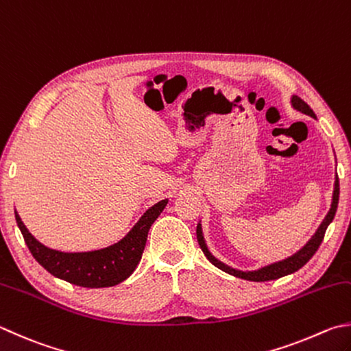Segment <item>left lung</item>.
I'll return each mask as SVG.
<instances>
[{"label": "left lung", "mask_w": 351, "mask_h": 351, "mask_svg": "<svg viewBox=\"0 0 351 351\" xmlns=\"http://www.w3.org/2000/svg\"><path fill=\"white\" fill-rule=\"evenodd\" d=\"M292 104L293 107L301 111V113L304 114H308L312 117H316L313 110L308 107V105L302 101L301 97L298 96H293L292 97ZM338 202H339V178L336 177L335 180V191H333V202H332V208H330L327 217L324 218V221L321 223V226L318 228V230H316V234L312 237V240H310L306 246H304L300 252H296L295 255H292L290 258H287V260H282L280 263H275V264H270V266H266L263 267L260 270H255V272H241V270H235V269H230L228 267L226 264L220 263L218 260H215V258L209 254V250L206 247V244H204V240H203V235H202V228L200 224L197 226V240H198V244H200V247L203 250V254L206 255L208 260L214 264L215 267L221 269L223 272H226L229 275H234L237 276V278H241V280H247V281H256V282H261V281H270V280H278L281 278V276H286L289 274H293L296 272V270L301 269L304 264H306L310 258H312L315 255L316 250H318L319 244L322 243L324 240V235H326V230H327V226L330 223H332L333 217L336 214V209H338Z\"/></svg>", "instance_id": "obj_1"}]
</instances>
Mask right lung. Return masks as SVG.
<instances>
[{
  "label": "right lung",
  "instance_id": "1",
  "mask_svg": "<svg viewBox=\"0 0 351 351\" xmlns=\"http://www.w3.org/2000/svg\"><path fill=\"white\" fill-rule=\"evenodd\" d=\"M167 203L168 200H162L148 209L133 230L114 246L82 254H65L43 246L33 238L16 213L15 218L33 258L47 272L75 286L101 289L116 286L134 272L147 244L151 224L160 215Z\"/></svg>",
  "mask_w": 351,
  "mask_h": 351
}]
</instances>
